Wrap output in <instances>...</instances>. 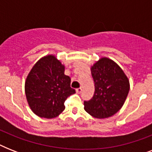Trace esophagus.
Listing matches in <instances>:
<instances>
[{
	"mask_svg": "<svg viewBox=\"0 0 152 152\" xmlns=\"http://www.w3.org/2000/svg\"><path fill=\"white\" fill-rule=\"evenodd\" d=\"M76 93H77V94H80V93L81 91H82V88H76Z\"/></svg>",
	"mask_w": 152,
	"mask_h": 152,
	"instance_id": "1",
	"label": "esophagus"
}]
</instances>
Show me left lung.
Instances as JSON below:
<instances>
[{"label":"left lung","mask_w":152,"mask_h":152,"mask_svg":"<svg viewBox=\"0 0 152 152\" xmlns=\"http://www.w3.org/2000/svg\"><path fill=\"white\" fill-rule=\"evenodd\" d=\"M95 94L84 102V110L95 118H110L120 110L129 91L127 76L113 60L101 57L91 68Z\"/></svg>","instance_id":"8db88e82"}]
</instances>
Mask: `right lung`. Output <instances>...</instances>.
Here are the masks:
<instances>
[{
    "mask_svg": "<svg viewBox=\"0 0 152 152\" xmlns=\"http://www.w3.org/2000/svg\"><path fill=\"white\" fill-rule=\"evenodd\" d=\"M64 75V65L55 57L44 56L34 64L25 81V94L33 113L40 118H54L64 111V101L76 91Z\"/></svg>",
    "mask_w": 152,
    "mask_h": 152,
    "instance_id": "right-lung-1",
    "label": "right lung"
}]
</instances>
